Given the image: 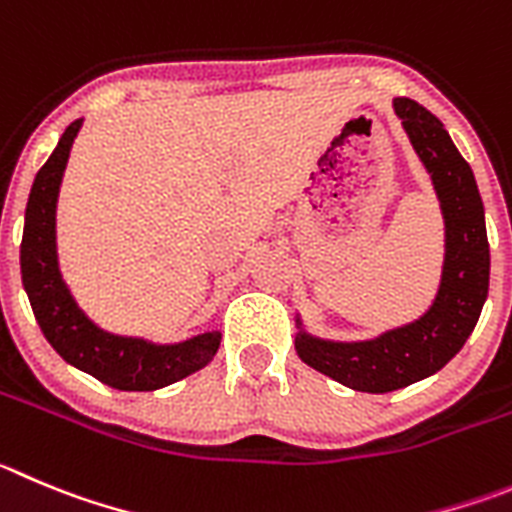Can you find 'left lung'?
Returning <instances> with one entry per match:
<instances>
[{
  "mask_svg": "<svg viewBox=\"0 0 512 512\" xmlns=\"http://www.w3.org/2000/svg\"><path fill=\"white\" fill-rule=\"evenodd\" d=\"M394 108L419 159L429 169L447 224L442 285L432 308L404 328L364 343L295 338L298 356L315 371L356 391L386 394L437 374L475 331L490 285L485 209L470 164L462 159L442 121L412 98Z\"/></svg>",
  "mask_w": 512,
  "mask_h": 512,
  "instance_id": "obj_1",
  "label": "left lung"
}]
</instances>
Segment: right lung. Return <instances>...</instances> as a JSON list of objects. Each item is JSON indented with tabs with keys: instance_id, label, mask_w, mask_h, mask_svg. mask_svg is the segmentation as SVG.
Masks as SVG:
<instances>
[{
	"instance_id": "obj_1",
	"label": "right lung",
	"mask_w": 512,
	"mask_h": 512,
	"mask_svg": "<svg viewBox=\"0 0 512 512\" xmlns=\"http://www.w3.org/2000/svg\"><path fill=\"white\" fill-rule=\"evenodd\" d=\"M80 118L62 133L60 143L35 176L19 245L22 285L32 313L50 346L68 364L118 391H154L204 369L217 353L219 333H204L179 346H151L138 338H118L98 331L78 310L62 285L55 255V204L70 146Z\"/></svg>"
}]
</instances>
